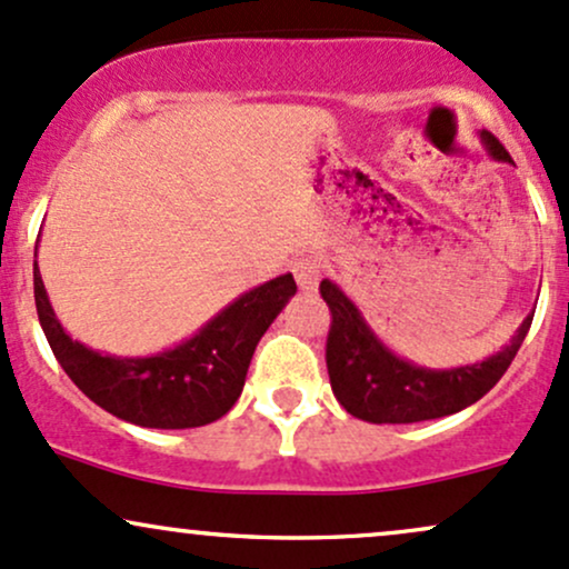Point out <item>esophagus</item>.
I'll list each match as a JSON object with an SVG mask.
<instances>
[{
    "instance_id": "esophagus-1",
    "label": "esophagus",
    "mask_w": 569,
    "mask_h": 569,
    "mask_svg": "<svg viewBox=\"0 0 569 569\" xmlns=\"http://www.w3.org/2000/svg\"><path fill=\"white\" fill-rule=\"evenodd\" d=\"M293 278H297V286L302 291H316L318 289V280H321V262L312 257H302L293 262Z\"/></svg>"
}]
</instances>
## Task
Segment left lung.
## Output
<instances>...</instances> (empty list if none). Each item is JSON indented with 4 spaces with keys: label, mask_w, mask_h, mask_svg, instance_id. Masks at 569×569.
I'll list each match as a JSON object with an SVG mask.
<instances>
[{
    "label": "left lung",
    "mask_w": 569,
    "mask_h": 569,
    "mask_svg": "<svg viewBox=\"0 0 569 569\" xmlns=\"http://www.w3.org/2000/svg\"><path fill=\"white\" fill-rule=\"evenodd\" d=\"M487 152L495 160L513 162L506 147L489 130H481ZM321 297L331 310L329 339H326V367H329L331 390L345 411L367 422H422L455 415L471 407L498 385L511 367L513 356L525 342L532 326V316L525 318L519 331L500 352L487 361L457 369H422L398 358L385 348L380 337L369 329L358 307L345 297L331 280H321Z\"/></svg>",
    "instance_id": "obj_1"
}]
</instances>
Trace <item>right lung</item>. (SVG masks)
<instances>
[{
    "mask_svg": "<svg viewBox=\"0 0 569 569\" xmlns=\"http://www.w3.org/2000/svg\"><path fill=\"white\" fill-rule=\"evenodd\" d=\"M297 293L293 276H280L227 305L194 337L147 358H120L84 348L58 323L39 267L37 316L50 350L90 401L141 428H200L234 407L253 350L278 312Z\"/></svg>",
    "mask_w": 569,
    "mask_h": 569,
    "instance_id": "right-lung-1",
    "label": "right lung"
}]
</instances>
